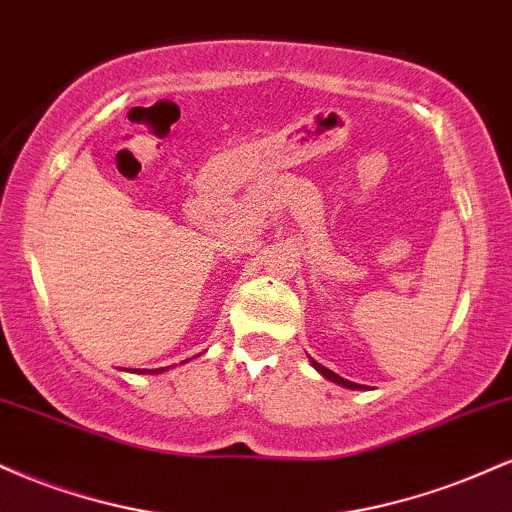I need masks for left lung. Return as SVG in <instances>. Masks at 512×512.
<instances>
[{
    "mask_svg": "<svg viewBox=\"0 0 512 512\" xmlns=\"http://www.w3.org/2000/svg\"><path fill=\"white\" fill-rule=\"evenodd\" d=\"M313 366L317 368V373H322V375H325L327 380H332V383H337V385H342V387H349V390H366V387H363V385L351 383V380L342 378V375H337V373H334V370L325 368V366H320V363H317V361H313Z\"/></svg>",
    "mask_w": 512,
    "mask_h": 512,
    "instance_id": "8db88e82",
    "label": "left lung"
}]
</instances>
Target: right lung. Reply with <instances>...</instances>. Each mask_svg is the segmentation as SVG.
Segmentation results:
<instances>
[{"instance_id": "1", "label": "right lung", "mask_w": 512, "mask_h": 512, "mask_svg": "<svg viewBox=\"0 0 512 512\" xmlns=\"http://www.w3.org/2000/svg\"><path fill=\"white\" fill-rule=\"evenodd\" d=\"M163 370V368H161ZM142 373H158V370H142Z\"/></svg>"}]
</instances>
